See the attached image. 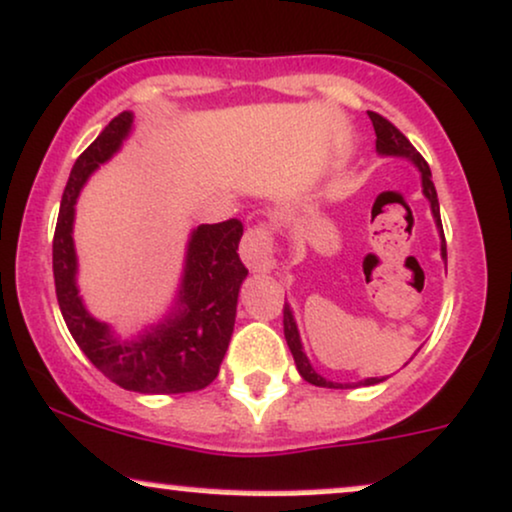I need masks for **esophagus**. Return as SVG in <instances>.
<instances>
[{
	"instance_id": "34e87169",
	"label": "esophagus",
	"mask_w": 512,
	"mask_h": 512,
	"mask_svg": "<svg viewBox=\"0 0 512 512\" xmlns=\"http://www.w3.org/2000/svg\"><path fill=\"white\" fill-rule=\"evenodd\" d=\"M242 261L254 273H266L273 268V232L268 225L249 227L242 239Z\"/></svg>"
}]
</instances>
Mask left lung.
<instances>
[{"label":"left lung","mask_w":512,"mask_h":512,"mask_svg":"<svg viewBox=\"0 0 512 512\" xmlns=\"http://www.w3.org/2000/svg\"><path fill=\"white\" fill-rule=\"evenodd\" d=\"M369 119H371V124H374V131H376L378 155L407 158V160H412L414 165H417L419 172H422V191H424V196L429 198L431 213H434L436 227H438V232H441V256H443V261H448L446 237H443V225H441V208H438L436 186H434V182H431L429 165H426V160L417 153V148H414L412 143L407 141V136L402 134L398 126H393L386 117H381V114H376V112H369ZM282 326H285V340H287V345H290V352L294 357V364H297L299 376H302L304 381H309L311 386H318V388H354V386H376V383L386 381V378H364V381H359V383H333V381H328V378L316 374V369L311 366L309 357L304 354L302 338H299L297 321H294L290 304H285V309H282Z\"/></svg>","instance_id":"1"}]
</instances>
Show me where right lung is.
<instances>
[{
  "label": "right lung",
  "mask_w": 512,
  "mask_h": 512,
  "mask_svg": "<svg viewBox=\"0 0 512 512\" xmlns=\"http://www.w3.org/2000/svg\"><path fill=\"white\" fill-rule=\"evenodd\" d=\"M131 124V112L114 117L71 167L52 242L57 302L71 338L112 383L148 395L191 393L215 381L230 345L239 287L249 275L237 254L244 234L242 222L232 218L191 232L172 314L134 340H119L107 323L88 314L78 297L76 198L90 174L122 148Z\"/></svg>",
  "instance_id": "obj_1"
}]
</instances>
